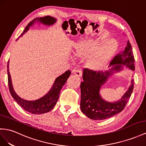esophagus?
Segmentation results:
<instances>
[{
	"mask_svg": "<svg viewBox=\"0 0 146 146\" xmlns=\"http://www.w3.org/2000/svg\"><path fill=\"white\" fill-rule=\"evenodd\" d=\"M73 72L76 76H82V71L81 70H74Z\"/></svg>",
	"mask_w": 146,
	"mask_h": 146,
	"instance_id": "obj_1",
	"label": "esophagus"
}]
</instances>
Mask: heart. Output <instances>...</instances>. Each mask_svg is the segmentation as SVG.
I'll return each instance as SVG.
<instances>
[{"mask_svg": "<svg viewBox=\"0 0 146 146\" xmlns=\"http://www.w3.org/2000/svg\"><path fill=\"white\" fill-rule=\"evenodd\" d=\"M108 39L109 37L106 35H101L96 38L84 39L74 47V55L79 58H86L91 55L87 63L92 68L105 64L111 58L117 48V41Z\"/></svg>", "mask_w": 146, "mask_h": 146, "instance_id": "b5f03b06", "label": "heart"}]
</instances>
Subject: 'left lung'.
<instances>
[{
    "mask_svg": "<svg viewBox=\"0 0 146 146\" xmlns=\"http://www.w3.org/2000/svg\"><path fill=\"white\" fill-rule=\"evenodd\" d=\"M119 64V65H117ZM123 65L134 71V58L131 46L128 40L125 50L119 52L110 63L113 65L108 71L96 72L85 68L83 73V81L81 83L80 107L83 113L88 117L95 120H101L111 117L121 112L125 107L130 98L134 88V81L125 94L118 101L109 102L102 98L100 89L106 83L107 79L114 72L122 70Z\"/></svg>",
    "mask_w": 146,
    "mask_h": 146,
    "instance_id": "8db88e82",
    "label": "left lung"
}]
</instances>
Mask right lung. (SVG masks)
Here are the masks:
<instances>
[{
  "instance_id": "right-lung-1",
  "label": "right lung",
  "mask_w": 146,
  "mask_h": 146,
  "mask_svg": "<svg viewBox=\"0 0 146 146\" xmlns=\"http://www.w3.org/2000/svg\"><path fill=\"white\" fill-rule=\"evenodd\" d=\"M36 21H39L40 23H42L45 25L49 26L55 23L57 20L55 18L50 16L36 18L35 20L29 22V24L27 26V27L25 28L23 33L21 35V36H23V35L28 30L29 27L32 26L33 23L36 22ZM9 60L8 63H7V73H8V84L10 94L13 97V98L15 100V101L24 110L28 112H30V113L33 114L45 113L50 111L53 109L56 103L58 101L60 92L62 87L65 84L67 79H68L71 74L70 71L68 70L64 73H63L62 75L56 78L50 90L46 95L43 96L42 98L35 100H27L21 98L15 92L12 83V80H11V76L9 72Z\"/></svg>"
}]
</instances>
